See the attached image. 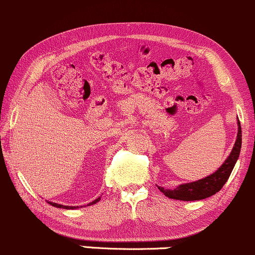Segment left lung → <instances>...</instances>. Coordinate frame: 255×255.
<instances>
[{
	"label": "left lung",
	"mask_w": 255,
	"mask_h": 255,
	"mask_svg": "<svg viewBox=\"0 0 255 255\" xmlns=\"http://www.w3.org/2000/svg\"><path fill=\"white\" fill-rule=\"evenodd\" d=\"M237 128L239 130H237L236 142L234 144L233 150H231L228 158L225 159V161L223 162L222 166H220L216 172L211 173L210 176L199 179V181L183 183V184L178 185L174 189H165L164 187H158L159 190L161 193H164V195L170 197V199L182 200V201L204 200L214 195L216 193H218L223 188V185L227 183L231 172H233V168L235 167L237 159L240 156V151H241L242 130L240 120H237Z\"/></svg>",
	"instance_id": "left-lung-1"
}]
</instances>
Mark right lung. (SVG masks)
<instances>
[{
    "instance_id": "1",
    "label": "right lung",
    "mask_w": 255,
    "mask_h": 255,
    "mask_svg": "<svg viewBox=\"0 0 255 255\" xmlns=\"http://www.w3.org/2000/svg\"><path fill=\"white\" fill-rule=\"evenodd\" d=\"M100 200H101V197H99V199H96V200H94L93 202H90L89 205L88 206H90V205H94V204H96V202H99ZM48 204L49 205H51V206H54V207H58V208H65V210H74V208H78V207H76V206H65V205H60V204H55V202H50V201H48Z\"/></svg>"
}]
</instances>
